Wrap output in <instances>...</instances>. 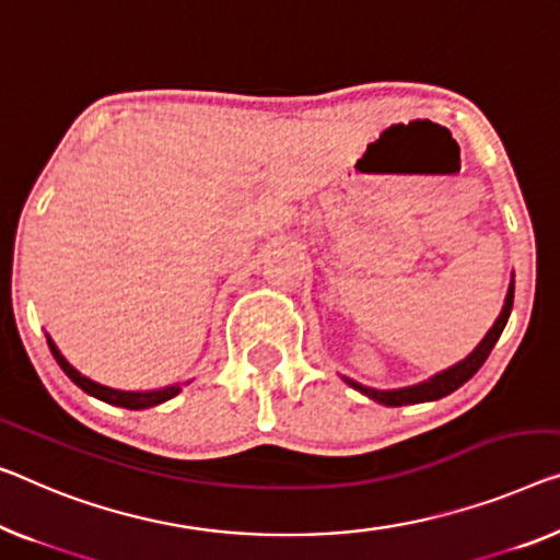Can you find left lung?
I'll return each instance as SVG.
<instances>
[{"mask_svg":"<svg viewBox=\"0 0 560 560\" xmlns=\"http://www.w3.org/2000/svg\"><path fill=\"white\" fill-rule=\"evenodd\" d=\"M513 294H515V279L511 277V287H508L503 308H500V314H498V319L493 322V327H490L486 337L480 339V345L475 347L472 352L465 357V360L455 362L453 366H447V370H442L438 374H432V377H428V380L417 382V385L397 387V389H374V387L360 385V382H357V380H349V377H341V380H345L349 387H354L357 392H362V395H366L370 399H374V402H380V405H385V407L435 402V399H440V397H447L450 392H455L457 387H463L465 382L470 380L472 374L478 372L482 364H486L488 354L493 352L495 341L500 339V334H503V329H505L508 316H511Z\"/></svg>","mask_w":560,"mask_h":560,"instance_id":"8db88e82","label":"left lung"}]
</instances>
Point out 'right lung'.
<instances>
[{
  "instance_id": "obj_1",
  "label": "right lung",
  "mask_w": 560,
  "mask_h": 560,
  "mask_svg": "<svg viewBox=\"0 0 560 560\" xmlns=\"http://www.w3.org/2000/svg\"><path fill=\"white\" fill-rule=\"evenodd\" d=\"M45 337H47L49 352H52V357L57 360V364L62 366V372L67 374V377H70L82 392H88V395L103 399V402H107V405L125 407V410H148V407L168 402V399H173L180 392V385H168V387H161V389H143V392L115 389V387L100 385V382L85 377V374H82L80 370H74V366L65 360V354L60 352V349H57V345L52 341V337H49V334H45Z\"/></svg>"
}]
</instances>
